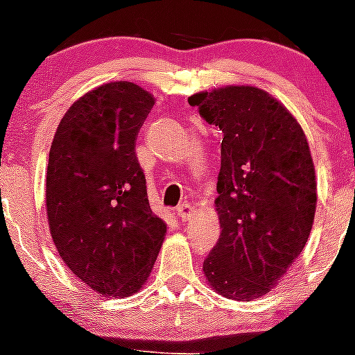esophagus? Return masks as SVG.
<instances>
[{
	"instance_id": "obj_1",
	"label": "esophagus",
	"mask_w": 355,
	"mask_h": 355,
	"mask_svg": "<svg viewBox=\"0 0 355 355\" xmlns=\"http://www.w3.org/2000/svg\"><path fill=\"white\" fill-rule=\"evenodd\" d=\"M177 216L182 222H189V220L194 216V208H192L191 205H182L180 208L177 209Z\"/></svg>"
}]
</instances>
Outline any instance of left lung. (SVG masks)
<instances>
[{"instance_id": "left-lung-1", "label": "left lung", "mask_w": 355, "mask_h": 355, "mask_svg": "<svg viewBox=\"0 0 355 355\" xmlns=\"http://www.w3.org/2000/svg\"><path fill=\"white\" fill-rule=\"evenodd\" d=\"M189 104L223 133L215 199L222 234L202 272L222 297L260 298L311 236L318 182L307 137L297 118L257 86L199 92Z\"/></svg>"}]
</instances>
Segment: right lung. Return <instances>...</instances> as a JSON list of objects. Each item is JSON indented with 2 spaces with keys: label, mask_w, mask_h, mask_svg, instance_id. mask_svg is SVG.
Masks as SVG:
<instances>
[{
  "label": "right lung",
  "mask_w": 355,
  "mask_h": 355,
  "mask_svg": "<svg viewBox=\"0 0 355 355\" xmlns=\"http://www.w3.org/2000/svg\"><path fill=\"white\" fill-rule=\"evenodd\" d=\"M154 97L112 81L79 97L55 132L46 168V216L58 254L98 295L139 293L166 223L154 215L135 156Z\"/></svg>",
  "instance_id": "1"
}]
</instances>
